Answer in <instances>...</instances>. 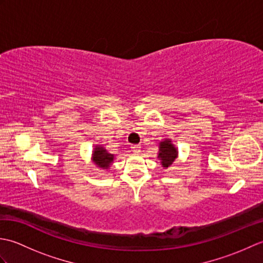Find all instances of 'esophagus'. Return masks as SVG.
Masks as SVG:
<instances>
[{"instance_id": "obj_1", "label": "esophagus", "mask_w": 263, "mask_h": 263, "mask_svg": "<svg viewBox=\"0 0 263 263\" xmlns=\"http://www.w3.org/2000/svg\"><path fill=\"white\" fill-rule=\"evenodd\" d=\"M131 149H132V152H133V154H139L140 153V149H141V147L139 146V144H132L131 146Z\"/></svg>"}]
</instances>
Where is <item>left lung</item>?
Instances as JSON below:
<instances>
[{"label": "left lung", "mask_w": 263, "mask_h": 263, "mask_svg": "<svg viewBox=\"0 0 263 263\" xmlns=\"http://www.w3.org/2000/svg\"><path fill=\"white\" fill-rule=\"evenodd\" d=\"M177 156L178 152L174 144L172 143L171 139H165L164 141L159 142L158 158L164 168H168L171 165H173V163H174L175 159L177 158Z\"/></svg>", "instance_id": "8db88e82"}]
</instances>
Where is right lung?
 <instances>
[{
  "label": "right lung",
  "instance_id": "right-lung-1",
  "mask_svg": "<svg viewBox=\"0 0 263 263\" xmlns=\"http://www.w3.org/2000/svg\"><path fill=\"white\" fill-rule=\"evenodd\" d=\"M114 160V155L108 154L102 146H96L92 152V161L102 170H107Z\"/></svg>",
  "mask_w": 263,
  "mask_h": 263
}]
</instances>
